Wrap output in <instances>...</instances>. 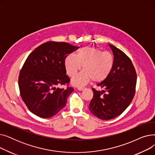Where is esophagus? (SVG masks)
Instances as JSON below:
<instances>
[{"label": "esophagus", "instance_id": "34e87169", "mask_svg": "<svg viewBox=\"0 0 155 155\" xmlns=\"http://www.w3.org/2000/svg\"><path fill=\"white\" fill-rule=\"evenodd\" d=\"M85 88H84V87H78V88H77V89L78 91H84V90H85Z\"/></svg>", "mask_w": 155, "mask_h": 155}]
</instances>
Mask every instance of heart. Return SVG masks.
<instances>
[{"label": "heart", "instance_id": "1", "mask_svg": "<svg viewBox=\"0 0 155 155\" xmlns=\"http://www.w3.org/2000/svg\"><path fill=\"white\" fill-rule=\"evenodd\" d=\"M114 65V59L110 53L91 46L80 48L75 56L70 54L64 60L65 69L70 77H74L82 66L84 70L71 80L77 86L85 85L92 80L95 83L103 82L110 74Z\"/></svg>", "mask_w": 155, "mask_h": 155}]
</instances>
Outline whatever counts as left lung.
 I'll use <instances>...</instances> for the list:
<instances>
[{"instance_id": "left-lung-1", "label": "left lung", "mask_w": 155, "mask_h": 155, "mask_svg": "<svg viewBox=\"0 0 155 155\" xmlns=\"http://www.w3.org/2000/svg\"><path fill=\"white\" fill-rule=\"evenodd\" d=\"M114 54V65L109 76L97 84L102 91L92 88L94 96L88 107L94 116L109 120L120 115L133 101L137 75L129 57L119 49L109 45Z\"/></svg>"}]
</instances>
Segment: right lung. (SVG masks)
<instances>
[{
    "label": "right lung",
    "instance_id": "obj_1",
    "mask_svg": "<svg viewBox=\"0 0 155 155\" xmlns=\"http://www.w3.org/2000/svg\"><path fill=\"white\" fill-rule=\"evenodd\" d=\"M80 47L64 42L48 41L28 56L20 71V94L28 109L41 118L51 117L67 104L74 91L66 75L64 60ZM67 85L66 89L58 87Z\"/></svg>",
    "mask_w": 155,
    "mask_h": 155
}]
</instances>
